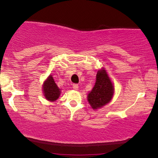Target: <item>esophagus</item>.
Masks as SVG:
<instances>
[{
    "label": "esophagus",
    "mask_w": 158,
    "mask_h": 158,
    "mask_svg": "<svg viewBox=\"0 0 158 158\" xmlns=\"http://www.w3.org/2000/svg\"><path fill=\"white\" fill-rule=\"evenodd\" d=\"M73 89L78 90V88H79V85H78L77 84H73Z\"/></svg>",
    "instance_id": "obj_1"
}]
</instances>
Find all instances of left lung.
<instances>
[{
  "label": "left lung",
  "mask_w": 158,
  "mask_h": 158,
  "mask_svg": "<svg viewBox=\"0 0 158 158\" xmlns=\"http://www.w3.org/2000/svg\"><path fill=\"white\" fill-rule=\"evenodd\" d=\"M114 87L105 70H99L94 87L88 96V100L94 109L101 108L111 100Z\"/></svg>",
  "instance_id": "8db88e82"
}]
</instances>
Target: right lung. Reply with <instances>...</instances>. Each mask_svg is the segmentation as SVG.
I'll return each mask as SVG.
<instances>
[{
	"label": "right lung",
	"mask_w": 158,
	"mask_h": 158,
	"mask_svg": "<svg viewBox=\"0 0 158 158\" xmlns=\"http://www.w3.org/2000/svg\"><path fill=\"white\" fill-rule=\"evenodd\" d=\"M43 92L46 99L49 101L56 100L60 95V89L57 87L52 76H50L47 81H45L43 86Z\"/></svg>",
	"instance_id": "right-lung-1"
}]
</instances>
